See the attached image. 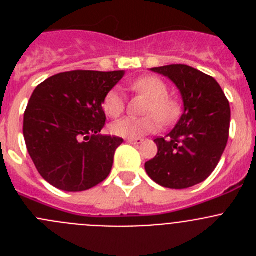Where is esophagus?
<instances>
[{
  "label": "esophagus",
  "mask_w": 256,
  "mask_h": 256,
  "mask_svg": "<svg viewBox=\"0 0 256 256\" xmlns=\"http://www.w3.org/2000/svg\"><path fill=\"white\" fill-rule=\"evenodd\" d=\"M126 142L132 144H141L144 142V138H128Z\"/></svg>",
  "instance_id": "esophagus-1"
}]
</instances>
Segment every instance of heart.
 Listing matches in <instances>:
<instances>
[{"instance_id": "1", "label": "heart", "mask_w": 256, "mask_h": 256, "mask_svg": "<svg viewBox=\"0 0 256 256\" xmlns=\"http://www.w3.org/2000/svg\"><path fill=\"white\" fill-rule=\"evenodd\" d=\"M133 91L138 92L148 98L146 106L148 116H126L110 126V132L123 138H140L158 130L159 120L164 124L173 123L180 112V104L168 96V86L158 76H144L130 83ZM126 108V101L120 88H112L102 100V108L110 118L122 115Z\"/></svg>"}]
</instances>
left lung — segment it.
Instances as JSON below:
<instances>
[{
    "label": "left lung",
    "mask_w": 256,
    "mask_h": 256,
    "mask_svg": "<svg viewBox=\"0 0 256 256\" xmlns=\"http://www.w3.org/2000/svg\"><path fill=\"white\" fill-rule=\"evenodd\" d=\"M177 86L184 112L165 137L155 140L158 154L144 164L148 177L166 188L204 182L216 168L230 136V108L216 79L188 65L152 68Z\"/></svg>",
    "instance_id": "left-lung-1"
}]
</instances>
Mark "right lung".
<instances>
[{
	"instance_id": "right-lung-1",
	"label": "right lung",
	"mask_w": 256,
	"mask_h": 256,
	"mask_svg": "<svg viewBox=\"0 0 256 256\" xmlns=\"http://www.w3.org/2000/svg\"><path fill=\"white\" fill-rule=\"evenodd\" d=\"M123 70H73L37 86L24 112L22 133L38 173L54 187L86 191L105 180L123 142L102 136V100Z\"/></svg>"
}]
</instances>
